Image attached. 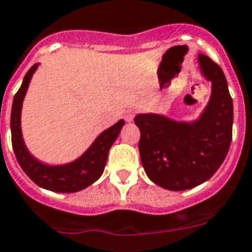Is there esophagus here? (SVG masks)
Masks as SVG:
<instances>
[{"label": "esophagus", "mask_w": 252, "mask_h": 252, "mask_svg": "<svg viewBox=\"0 0 252 252\" xmlns=\"http://www.w3.org/2000/svg\"><path fill=\"white\" fill-rule=\"evenodd\" d=\"M133 118H134V111L129 110V111L126 112V122H132Z\"/></svg>", "instance_id": "1"}]
</instances>
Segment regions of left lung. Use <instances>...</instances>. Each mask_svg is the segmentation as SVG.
Wrapping results in <instances>:
<instances>
[{
    "label": "left lung",
    "instance_id": "left-lung-1",
    "mask_svg": "<svg viewBox=\"0 0 252 252\" xmlns=\"http://www.w3.org/2000/svg\"><path fill=\"white\" fill-rule=\"evenodd\" d=\"M200 72L211 81L210 102L199 119L176 122L159 114H138V150L147 177L167 190L191 189L211 179L232 142L233 101L225 75L207 55H198Z\"/></svg>",
    "mask_w": 252,
    "mask_h": 252
}]
</instances>
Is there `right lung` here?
Listing matches in <instances>:
<instances>
[{
	"label": "right lung",
	"mask_w": 252,
	"mask_h": 252,
	"mask_svg": "<svg viewBox=\"0 0 252 252\" xmlns=\"http://www.w3.org/2000/svg\"><path fill=\"white\" fill-rule=\"evenodd\" d=\"M37 67L38 64H33L31 67L24 76L22 87L14 95L10 128H11V142H13L16 160L26 175L36 185L44 189L57 193L80 191L95 183L103 173L110 147L119 136L120 130L124 126V120H119L108 129L103 130L91 145V147L76 160L62 165H48L41 163L26 147L22 136V128H20V112H22L24 95L27 93L32 75Z\"/></svg>",
	"instance_id": "1"
}]
</instances>
